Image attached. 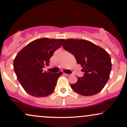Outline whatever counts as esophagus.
<instances>
[{
    "instance_id": "obj_1",
    "label": "esophagus",
    "mask_w": 127,
    "mask_h": 127,
    "mask_svg": "<svg viewBox=\"0 0 127 127\" xmlns=\"http://www.w3.org/2000/svg\"><path fill=\"white\" fill-rule=\"evenodd\" d=\"M64 74L65 76H70V74H66V73H64Z\"/></svg>"
}]
</instances>
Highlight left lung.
<instances>
[{
	"instance_id": "left-lung-1",
	"label": "left lung",
	"mask_w": 127,
	"mask_h": 127,
	"mask_svg": "<svg viewBox=\"0 0 127 127\" xmlns=\"http://www.w3.org/2000/svg\"><path fill=\"white\" fill-rule=\"evenodd\" d=\"M63 47L74 55L85 73L77 82L71 84L72 89L80 95L91 96L103 89L109 80L112 67L109 54L104 49L85 39H67Z\"/></svg>"
}]
</instances>
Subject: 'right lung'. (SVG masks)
<instances>
[{
    "label": "right lung",
    "instance_id": "1",
    "mask_svg": "<svg viewBox=\"0 0 127 127\" xmlns=\"http://www.w3.org/2000/svg\"><path fill=\"white\" fill-rule=\"evenodd\" d=\"M64 39H36L18 53L13 68L18 80L27 93L36 97L48 96L53 92L62 71L51 73L43 71L49 65L54 51L60 48Z\"/></svg>",
    "mask_w": 127,
    "mask_h": 127
}]
</instances>
